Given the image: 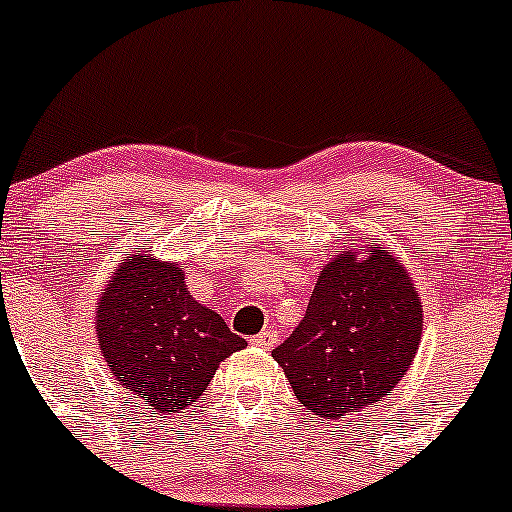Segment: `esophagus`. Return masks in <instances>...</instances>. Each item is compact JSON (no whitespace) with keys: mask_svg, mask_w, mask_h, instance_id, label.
<instances>
[{"mask_svg":"<svg viewBox=\"0 0 512 512\" xmlns=\"http://www.w3.org/2000/svg\"><path fill=\"white\" fill-rule=\"evenodd\" d=\"M278 339H280L278 332H273V329H263L261 334H256V337L251 339V344L258 346L261 351H271L273 346L278 344Z\"/></svg>","mask_w":512,"mask_h":512,"instance_id":"34e87169","label":"esophagus"}]
</instances>
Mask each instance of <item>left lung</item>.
<instances>
[{
  "label": "left lung",
  "instance_id": "left-lung-1",
  "mask_svg": "<svg viewBox=\"0 0 512 512\" xmlns=\"http://www.w3.org/2000/svg\"><path fill=\"white\" fill-rule=\"evenodd\" d=\"M420 339L422 302L398 256L383 244L346 246L322 266L305 317L273 359L307 410L339 420L386 398Z\"/></svg>",
  "mask_w": 512,
  "mask_h": 512
}]
</instances>
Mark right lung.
Listing matches in <instances>:
<instances>
[{"label":"right lung","mask_w":512,"mask_h":512,"mask_svg":"<svg viewBox=\"0 0 512 512\" xmlns=\"http://www.w3.org/2000/svg\"><path fill=\"white\" fill-rule=\"evenodd\" d=\"M97 344L109 373L151 415H175L205 393L224 359L246 346L200 305L180 263L126 251L95 305Z\"/></svg>","instance_id":"add662e5"}]
</instances>
